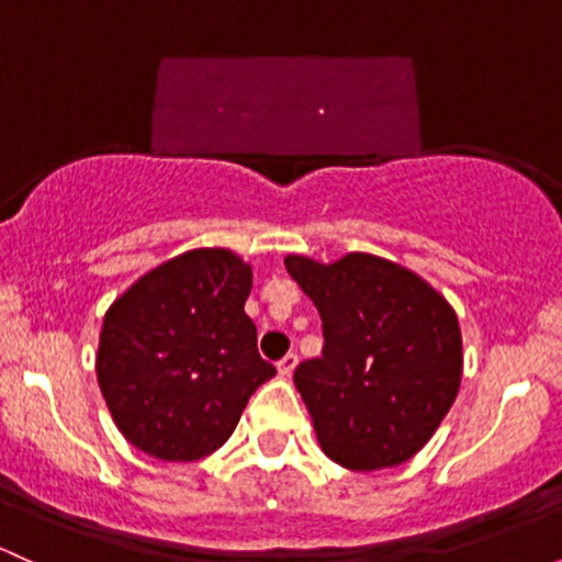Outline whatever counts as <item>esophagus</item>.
Instances as JSON below:
<instances>
[{
	"instance_id": "obj_1",
	"label": "esophagus",
	"mask_w": 562,
	"mask_h": 562,
	"mask_svg": "<svg viewBox=\"0 0 562 562\" xmlns=\"http://www.w3.org/2000/svg\"><path fill=\"white\" fill-rule=\"evenodd\" d=\"M295 366H299V355L291 351V355H285L280 362H277V371H280V375H285V379H288V375L295 371Z\"/></svg>"
}]
</instances>
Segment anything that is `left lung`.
Returning a JSON list of instances; mask_svg holds the SVG:
<instances>
[{
    "instance_id": "obj_1",
    "label": "left lung",
    "mask_w": 562,
    "mask_h": 562,
    "mask_svg": "<svg viewBox=\"0 0 562 562\" xmlns=\"http://www.w3.org/2000/svg\"><path fill=\"white\" fill-rule=\"evenodd\" d=\"M285 269L323 317V357L293 373L323 453L351 472L405 464L459 394L453 306L416 271L373 252L333 263L293 252Z\"/></svg>"
}]
</instances>
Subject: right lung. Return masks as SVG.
I'll list each match as a JSON object with an SVG mask.
<instances>
[{"mask_svg": "<svg viewBox=\"0 0 562 562\" xmlns=\"http://www.w3.org/2000/svg\"><path fill=\"white\" fill-rule=\"evenodd\" d=\"M252 269L226 248L187 250L133 282L103 317L95 373L116 429L159 461L218 451L274 375L245 314Z\"/></svg>", "mask_w": 562, "mask_h": 562, "instance_id": "right-lung-1", "label": "right lung"}]
</instances>
